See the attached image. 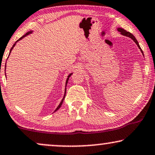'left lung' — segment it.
I'll return each instance as SVG.
<instances>
[{
  "label": "left lung",
  "instance_id": "1",
  "mask_svg": "<svg viewBox=\"0 0 155 155\" xmlns=\"http://www.w3.org/2000/svg\"><path fill=\"white\" fill-rule=\"evenodd\" d=\"M117 31H118V32H120L121 33V35H125V36H127V37H129L130 38H131L132 40H133L134 42H135V43H136V45H137V47H139V49H140V51H141V52L142 53V54H143V51H142V50L141 49V48H140V45H139V43H138V42H137V40H136V38H135V37H134V35H132L130 32H127L126 30H124V29H123V28H118L117 29ZM144 55V54H143Z\"/></svg>",
  "mask_w": 155,
  "mask_h": 155
}]
</instances>
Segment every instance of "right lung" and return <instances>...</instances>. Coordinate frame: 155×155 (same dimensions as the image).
<instances>
[{
  "mask_svg": "<svg viewBox=\"0 0 155 155\" xmlns=\"http://www.w3.org/2000/svg\"><path fill=\"white\" fill-rule=\"evenodd\" d=\"M32 31H29V32H27L25 35H23V36H22V37H21V38H20L19 39V40H18L17 41H16V42H15V44H14V45H13V47H12V48H11V49H10V52H11L12 49H13V47L15 46V44H16V42H18V41H20V40H22V38H25V37H26L27 35H30V34H31V33H32ZM5 67H6V63H5ZM71 74H72V73H71V74H69V76H68V77H67V81H66V85H65V86H66V87H67V83H68V80H69V77H70V76H71ZM66 87H65L64 96V97H63V98H62V100H61V101L60 102V104H59V106H58V107H57V108H56V110H54V112H55V111H57V110H58V109H59V108H60V107L61 106V104H62V103H63V101H64V98H65V96H66V91H67V88H66Z\"/></svg>",
  "mask_w": 155,
  "mask_h": 155,
  "instance_id": "obj_1",
  "label": "right lung"
}]
</instances>
